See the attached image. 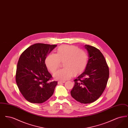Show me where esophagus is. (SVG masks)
<instances>
[{"label": "esophagus", "instance_id": "1", "mask_svg": "<svg viewBox=\"0 0 128 128\" xmlns=\"http://www.w3.org/2000/svg\"><path fill=\"white\" fill-rule=\"evenodd\" d=\"M65 80H63V81H58V84H60L61 83H65Z\"/></svg>", "mask_w": 128, "mask_h": 128}]
</instances>
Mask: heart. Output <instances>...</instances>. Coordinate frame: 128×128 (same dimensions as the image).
I'll list each match as a JSON object with an SVG mask.
<instances>
[{
    "label": "heart",
    "mask_w": 128,
    "mask_h": 128,
    "mask_svg": "<svg viewBox=\"0 0 128 128\" xmlns=\"http://www.w3.org/2000/svg\"><path fill=\"white\" fill-rule=\"evenodd\" d=\"M88 62V55L85 50L74 46L63 45L56 50V54L49 55L45 60L46 66L51 73H54L63 63V69L56 72L54 78L66 80L72 75H78L86 68Z\"/></svg>",
    "instance_id": "b5f03b06"
}]
</instances>
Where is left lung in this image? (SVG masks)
I'll return each mask as SVG.
<instances>
[{
    "mask_svg": "<svg viewBox=\"0 0 128 128\" xmlns=\"http://www.w3.org/2000/svg\"><path fill=\"white\" fill-rule=\"evenodd\" d=\"M88 62L85 70L76 79L70 92L72 97L82 104L96 101L104 91L109 78V68L102 53L96 48L85 44Z\"/></svg>",
    "mask_w": 128,
    "mask_h": 128,
    "instance_id": "obj_1",
    "label": "left lung"
}]
</instances>
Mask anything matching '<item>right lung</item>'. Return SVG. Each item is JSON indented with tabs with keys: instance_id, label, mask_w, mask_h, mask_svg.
<instances>
[{
	"instance_id": "1",
	"label": "right lung",
	"mask_w": 128,
	"mask_h": 128,
	"mask_svg": "<svg viewBox=\"0 0 128 128\" xmlns=\"http://www.w3.org/2000/svg\"><path fill=\"white\" fill-rule=\"evenodd\" d=\"M57 45L37 43L21 54L17 64L16 82L21 94L29 102L42 103L53 94L56 81L48 70L45 60Z\"/></svg>"
}]
</instances>
